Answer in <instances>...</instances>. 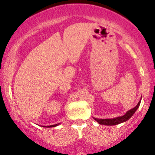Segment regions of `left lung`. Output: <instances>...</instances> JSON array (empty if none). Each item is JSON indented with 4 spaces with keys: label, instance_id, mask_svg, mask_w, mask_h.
<instances>
[{
    "label": "left lung",
    "instance_id": "1",
    "mask_svg": "<svg viewBox=\"0 0 155 155\" xmlns=\"http://www.w3.org/2000/svg\"><path fill=\"white\" fill-rule=\"evenodd\" d=\"M140 101H141V97H140V100L139 102L138 103V104L135 106L134 108H133L132 109L129 110L126 112L125 114H124L123 116L122 117H115V118H111V119H97L93 117V119L95 120L96 122L100 124H104V125H116V124H119L122 123V122H126L129 120V119L131 118V117L134 114L135 112L136 111V110L138 109V107H139Z\"/></svg>",
    "mask_w": 155,
    "mask_h": 155
}]
</instances>
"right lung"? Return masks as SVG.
<instances>
[{
	"label": "right lung",
	"instance_id": "1",
	"mask_svg": "<svg viewBox=\"0 0 155 155\" xmlns=\"http://www.w3.org/2000/svg\"><path fill=\"white\" fill-rule=\"evenodd\" d=\"M60 123H58V124H52V125H49V126H42V127H56V126L59 125Z\"/></svg>",
	"mask_w": 155,
	"mask_h": 155
}]
</instances>
